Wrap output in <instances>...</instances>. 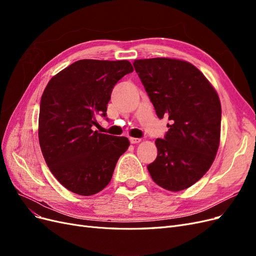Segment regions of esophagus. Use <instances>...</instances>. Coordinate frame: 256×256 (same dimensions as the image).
<instances>
[{
    "label": "esophagus",
    "mask_w": 256,
    "mask_h": 256,
    "mask_svg": "<svg viewBox=\"0 0 256 256\" xmlns=\"http://www.w3.org/2000/svg\"><path fill=\"white\" fill-rule=\"evenodd\" d=\"M129 140H130L131 144H136V143L141 142V138H129Z\"/></svg>",
    "instance_id": "obj_1"
}]
</instances>
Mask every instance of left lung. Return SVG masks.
<instances>
[{
	"label": "left lung",
	"instance_id": "left-lung-1",
	"mask_svg": "<svg viewBox=\"0 0 256 256\" xmlns=\"http://www.w3.org/2000/svg\"><path fill=\"white\" fill-rule=\"evenodd\" d=\"M159 118L168 132L157 138V158L147 170L168 191L187 189L212 166L218 150L221 104L205 76L188 62L146 58L134 62Z\"/></svg>",
	"mask_w": 256,
	"mask_h": 256
}]
</instances>
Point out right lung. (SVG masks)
I'll use <instances>...</instances> for the list:
<instances>
[{"instance_id":"1","label":"right lung","mask_w":256,"mask_h":256,"mask_svg":"<svg viewBox=\"0 0 256 256\" xmlns=\"http://www.w3.org/2000/svg\"><path fill=\"white\" fill-rule=\"evenodd\" d=\"M132 72L128 60H80L46 86L38 138L51 173L69 191L85 196L102 191L128 150L127 138L99 134L92 127L97 116H106L115 84Z\"/></svg>"}]
</instances>
